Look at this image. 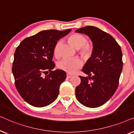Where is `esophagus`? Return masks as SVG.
I'll use <instances>...</instances> for the list:
<instances>
[{"label":"esophagus","instance_id":"obj_1","mask_svg":"<svg viewBox=\"0 0 134 134\" xmlns=\"http://www.w3.org/2000/svg\"><path fill=\"white\" fill-rule=\"evenodd\" d=\"M66 76H67V78H70L72 77V74H67V75H66Z\"/></svg>","mask_w":134,"mask_h":134}]
</instances>
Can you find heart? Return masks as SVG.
<instances>
[{
	"label": "heart",
	"instance_id": "1",
	"mask_svg": "<svg viewBox=\"0 0 134 134\" xmlns=\"http://www.w3.org/2000/svg\"><path fill=\"white\" fill-rule=\"evenodd\" d=\"M69 42L76 48L80 49V53L85 57H89L92 54L93 48L91 44L88 43L87 38L80 34H74L69 36ZM61 42L58 41L54 48L55 57H59V47ZM83 65V62L78 58H65L58 63V67L60 70L65 71L69 74H74Z\"/></svg>",
	"mask_w": 134,
	"mask_h": 134
}]
</instances>
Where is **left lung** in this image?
I'll return each instance as SVG.
<instances>
[{
  "label": "left lung",
  "instance_id": "left-lung-1",
  "mask_svg": "<svg viewBox=\"0 0 134 134\" xmlns=\"http://www.w3.org/2000/svg\"><path fill=\"white\" fill-rule=\"evenodd\" d=\"M75 32L88 35L93 44L91 57L82 69L90 76H80L81 83L76 88V97L87 107H99L118 87L123 65L122 51L111 35L96 27L88 26Z\"/></svg>",
  "mask_w": 134,
  "mask_h": 134
}]
</instances>
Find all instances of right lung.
I'll return each instance as SVG.
<instances>
[{
	"label": "right lung",
	"mask_w": 134,
	"mask_h": 134,
	"mask_svg": "<svg viewBox=\"0 0 134 134\" xmlns=\"http://www.w3.org/2000/svg\"><path fill=\"white\" fill-rule=\"evenodd\" d=\"M71 29L43 31L24 39L16 49L12 65L18 91L26 102L43 107L58 97L59 89L66 78L62 70L53 71L54 48L58 40Z\"/></svg>",
	"instance_id": "obj_1"
}]
</instances>
